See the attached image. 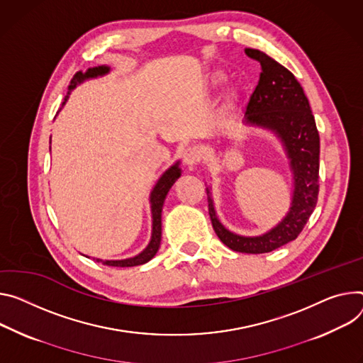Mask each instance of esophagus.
Masks as SVG:
<instances>
[{"label":"esophagus","instance_id":"34e87169","mask_svg":"<svg viewBox=\"0 0 363 363\" xmlns=\"http://www.w3.org/2000/svg\"><path fill=\"white\" fill-rule=\"evenodd\" d=\"M200 159H201V152H200L199 147L189 146V147L185 149V152H184V162H185L186 167H189V168L195 167V164L200 162Z\"/></svg>","mask_w":363,"mask_h":363}]
</instances>
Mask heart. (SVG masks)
<instances>
[{
  "mask_svg": "<svg viewBox=\"0 0 363 363\" xmlns=\"http://www.w3.org/2000/svg\"><path fill=\"white\" fill-rule=\"evenodd\" d=\"M213 81H214L216 85H220V84H223V81H224V75H223L221 72H216V74L213 75Z\"/></svg>",
  "mask_w": 363,
  "mask_h": 363,
  "instance_id": "obj_1",
  "label": "heart"
}]
</instances>
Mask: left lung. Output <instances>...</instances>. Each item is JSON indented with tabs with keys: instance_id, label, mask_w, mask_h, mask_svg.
Instances as JSON below:
<instances>
[{
	"instance_id": "left-lung-1",
	"label": "left lung",
	"mask_w": 363,
	"mask_h": 363,
	"mask_svg": "<svg viewBox=\"0 0 363 363\" xmlns=\"http://www.w3.org/2000/svg\"><path fill=\"white\" fill-rule=\"evenodd\" d=\"M245 53L260 63V78L246 106L243 123L271 131L279 140L292 174L291 206L282 220L259 236L230 232L217 217L211 186H207L208 213L218 239L242 253L272 252L298 238L313 214L318 195L320 138L308 98L295 77L275 59L257 49Z\"/></svg>"
}]
</instances>
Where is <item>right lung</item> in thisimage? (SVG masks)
<instances>
[{
	"instance_id": "1",
	"label": "right lung",
	"mask_w": 363,
	"mask_h": 363,
	"mask_svg": "<svg viewBox=\"0 0 363 363\" xmlns=\"http://www.w3.org/2000/svg\"><path fill=\"white\" fill-rule=\"evenodd\" d=\"M111 72V68L107 67V65H101V67H94V68H88L85 72L79 71L74 75L71 85L68 86V94L65 95L63 103L60 110L63 108V106L67 104L68 98L71 95V92L81 85L82 82L88 81V79H95L104 77L107 74ZM179 160L175 162L174 164L164 171L160 178L157 179V182L155 184L150 196H149V203H150V213H152V236L150 240L147 243V246L136 256L131 257H125V259H100V257H94V260L101 262L107 267H118V268H128V267H138V265H143V263H147L152 257H155V255L159 250L160 246V239H162V208H163V203L167 195L169 192V189L172 188V185L175 184V181L181 177L182 169L179 168ZM89 257V256H86Z\"/></svg>"
}]
</instances>
